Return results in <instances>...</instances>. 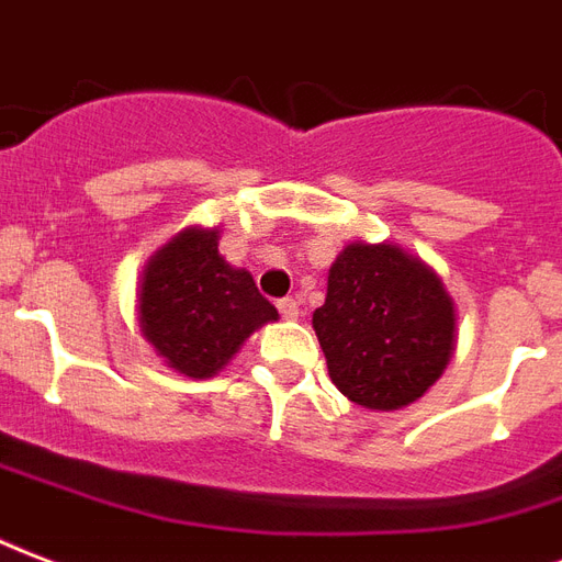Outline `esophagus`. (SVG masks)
<instances>
[{
	"label": "esophagus",
	"mask_w": 562,
	"mask_h": 562,
	"mask_svg": "<svg viewBox=\"0 0 562 562\" xmlns=\"http://www.w3.org/2000/svg\"><path fill=\"white\" fill-rule=\"evenodd\" d=\"M278 313H281L284 319H299V302L286 295V299H281V302H278Z\"/></svg>",
	"instance_id": "obj_1"
}]
</instances>
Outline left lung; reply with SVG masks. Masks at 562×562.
<instances>
[{"instance_id": "left-lung-1", "label": "left lung", "mask_w": 562, "mask_h": 562, "mask_svg": "<svg viewBox=\"0 0 562 562\" xmlns=\"http://www.w3.org/2000/svg\"><path fill=\"white\" fill-rule=\"evenodd\" d=\"M313 330L328 375L367 411H402L446 372L458 307L437 269L395 243H349L328 269Z\"/></svg>"}]
</instances>
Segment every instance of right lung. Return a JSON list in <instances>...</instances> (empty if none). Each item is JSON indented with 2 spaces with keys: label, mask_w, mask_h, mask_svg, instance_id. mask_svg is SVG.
Returning <instances> with one entry per match:
<instances>
[{
  "label": "right lung",
  "mask_w": 562,
  "mask_h": 562,
  "mask_svg": "<svg viewBox=\"0 0 562 562\" xmlns=\"http://www.w3.org/2000/svg\"><path fill=\"white\" fill-rule=\"evenodd\" d=\"M278 311L246 269L220 255V228L190 225L143 269L137 325L158 358L184 378H213Z\"/></svg>",
  "instance_id": "add662e5"
}]
</instances>
